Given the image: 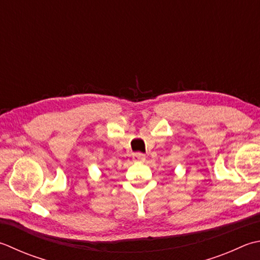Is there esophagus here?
Masks as SVG:
<instances>
[{"instance_id":"34e87169","label":"esophagus","mask_w":260,"mask_h":260,"mask_svg":"<svg viewBox=\"0 0 260 260\" xmlns=\"http://www.w3.org/2000/svg\"><path fill=\"white\" fill-rule=\"evenodd\" d=\"M133 161L134 162H143V161H145V155L143 153L137 152V153L133 154Z\"/></svg>"}]
</instances>
